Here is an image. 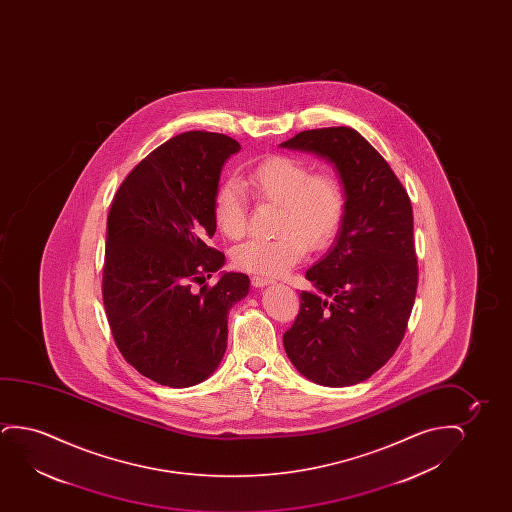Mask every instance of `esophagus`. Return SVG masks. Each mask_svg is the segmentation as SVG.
<instances>
[{"mask_svg": "<svg viewBox=\"0 0 512 512\" xmlns=\"http://www.w3.org/2000/svg\"><path fill=\"white\" fill-rule=\"evenodd\" d=\"M269 283H273L271 278H264V276H252L253 287H266Z\"/></svg>", "mask_w": 512, "mask_h": 512, "instance_id": "esophagus-1", "label": "esophagus"}]
</instances>
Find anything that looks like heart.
Returning <instances> with one entry per match:
<instances>
[{"label":"heart","mask_w":512,"mask_h":512,"mask_svg":"<svg viewBox=\"0 0 512 512\" xmlns=\"http://www.w3.org/2000/svg\"><path fill=\"white\" fill-rule=\"evenodd\" d=\"M245 187L257 203L276 204L274 231L269 239H250L232 250L241 271L280 276L304 257L306 250H323L343 224L346 196L337 176L315 171L294 155H269L253 164ZM213 218L225 238L241 239L248 231V201L238 183L227 180L213 196Z\"/></svg>","instance_id":"b5f03b06"}]
</instances>
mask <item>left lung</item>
I'll return each mask as SVG.
<instances>
[{"mask_svg":"<svg viewBox=\"0 0 512 512\" xmlns=\"http://www.w3.org/2000/svg\"><path fill=\"white\" fill-rule=\"evenodd\" d=\"M281 147L336 166L346 196L343 224L325 259L306 271L316 292L283 334L290 362L323 386L371 378L406 334L418 287L413 206L378 150L351 127L295 134Z\"/></svg>","mask_w":512,"mask_h":512,"instance_id":"obj_1","label":"left lung"}]
</instances>
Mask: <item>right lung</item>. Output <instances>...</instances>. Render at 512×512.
<instances>
[{
  "label": "right lung",
  "instance_id": "add662e5",
  "mask_svg": "<svg viewBox=\"0 0 512 512\" xmlns=\"http://www.w3.org/2000/svg\"><path fill=\"white\" fill-rule=\"evenodd\" d=\"M238 141L189 131L155 148L120 183L106 220L103 302L127 364L171 388L197 385L227 348V313L248 294L243 273L196 285L224 266L208 246L213 196Z\"/></svg>",
  "mask_w": 512,
  "mask_h": 512
}]
</instances>
